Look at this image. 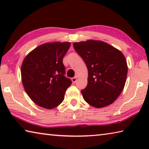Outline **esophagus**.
Masks as SVG:
<instances>
[{"label": "esophagus", "instance_id": "34e87169", "mask_svg": "<svg viewBox=\"0 0 149 149\" xmlns=\"http://www.w3.org/2000/svg\"><path fill=\"white\" fill-rule=\"evenodd\" d=\"M77 76L76 75V76H75L74 77H72V82L74 83V84H75V83H76V81H77Z\"/></svg>", "mask_w": 149, "mask_h": 149}]
</instances>
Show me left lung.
Listing matches in <instances>:
<instances>
[{
    "instance_id": "1",
    "label": "left lung",
    "mask_w": 149,
    "mask_h": 149,
    "mask_svg": "<svg viewBox=\"0 0 149 149\" xmlns=\"http://www.w3.org/2000/svg\"><path fill=\"white\" fill-rule=\"evenodd\" d=\"M74 49L88 70V84L81 91L88 104L102 108L114 102L122 92L126 81L127 65L119 50L101 41L74 42Z\"/></svg>"
}]
</instances>
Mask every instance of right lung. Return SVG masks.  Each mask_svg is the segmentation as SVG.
Returning <instances> with one entry per match:
<instances>
[{
    "mask_svg": "<svg viewBox=\"0 0 149 149\" xmlns=\"http://www.w3.org/2000/svg\"><path fill=\"white\" fill-rule=\"evenodd\" d=\"M70 42H47L25 58L21 68L22 84L30 99L39 107L52 109L64 99L72 81L65 77L63 58Z\"/></svg>",
    "mask_w": 149,
    "mask_h": 149,
    "instance_id": "right-lung-1",
    "label": "right lung"
}]
</instances>
